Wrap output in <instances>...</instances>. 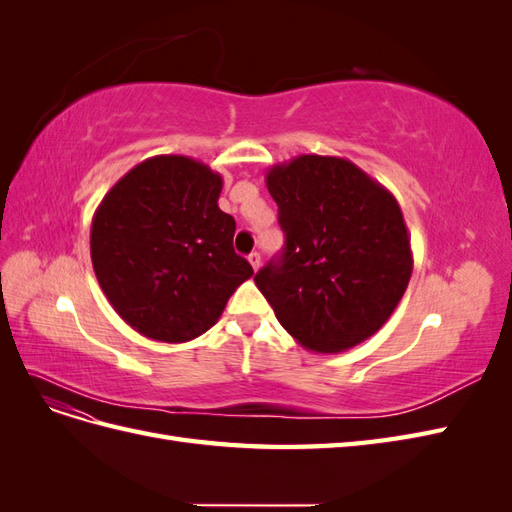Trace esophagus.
I'll return each mask as SVG.
<instances>
[{
	"label": "esophagus",
	"mask_w": 512,
	"mask_h": 512,
	"mask_svg": "<svg viewBox=\"0 0 512 512\" xmlns=\"http://www.w3.org/2000/svg\"><path fill=\"white\" fill-rule=\"evenodd\" d=\"M247 260H250V265H252L254 271L260 269V254H258V252H252L250 256H247Z\"/></svg>",
	"instance_id": "obj_1"
}]
</instances>
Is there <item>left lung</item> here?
Wrapping results in <instances>:
<instances>
[{"instance_id": "obj_1", "label": "left lung", "mask_w": 512, "mask_h": 512, "mask_svg": "<svg viewBox=\"0 0 512 512\" xmlns=\"http://www.w3.org/2000/svg\"><path fill=\"white\" fill-rule=\"evenodd\" d=\"M267 188L286 235L254 282L282 327L314 352H344L380 331L412 275L395 196L346 158L275 164Z\"/></svg>"}]
</instances>
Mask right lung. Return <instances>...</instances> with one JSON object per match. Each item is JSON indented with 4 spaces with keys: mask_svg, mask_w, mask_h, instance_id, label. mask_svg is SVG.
I'll return each instance as SVG.
<instances>
[{
    "mask_svg": "<svg viewBox=\"0 0 512 512\" xmlns=\"http://www.w3.org/2000/svg\"><path fill=\"white\" fill-rule=\"evenodd\" d=\"M222 175L188 156H156L123 175L91 220V265L134 331L166 344L203 335L254 269L235 254Z\"/></svg>",
    "mask_w": 512,
    "mask_h": 512,
    "instance_id": "1",
    "label": "right lung"
}]
</instances>
